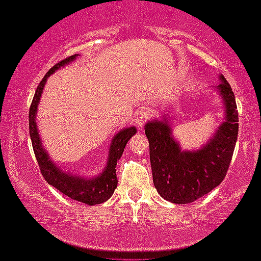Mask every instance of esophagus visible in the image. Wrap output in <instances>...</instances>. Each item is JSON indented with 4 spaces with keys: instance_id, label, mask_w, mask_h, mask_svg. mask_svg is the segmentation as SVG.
<instances>
[{
    "instance_id": "obj_1",
    "label": "esophagus",
    "mask_w": 261,
    "mask_h": 261,
    "mask_svg": "<svg viewBox=\"0 0 261 261\" xmlns=\"http://www.w3.org/2000/svg\"><path fill=\"white\" fill-rule=\"evenodd\" d=\"M147 119H149V111L145 109L138 110L137 114H136V116H135L136 125H137L138 128H141V126L145 124V121H147Z\"/></svg>"
}]
</instances>
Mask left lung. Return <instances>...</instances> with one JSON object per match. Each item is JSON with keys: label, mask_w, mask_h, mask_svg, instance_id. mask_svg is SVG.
Masks as SVG:
<instances>
[{"label": "left lung", "mask_w": 261, "mask_h": 261, "mask_svg": "<svg viewBox=\"0 0 261 261\" xmlns=\"http://www.w3.org/2000/svg\"><path fill=\"white\" fill-rule=\"evenodd\" d=\"M219 80L220 84L214 88L223 102L224 121L202 147L181 149L167 112L145 125L154 186L160 197L168 202H194L225 178L238 137V111L229 83L223 75H219Z\"/></svg>", "instance_id": "8db88e82"}]
</instances>
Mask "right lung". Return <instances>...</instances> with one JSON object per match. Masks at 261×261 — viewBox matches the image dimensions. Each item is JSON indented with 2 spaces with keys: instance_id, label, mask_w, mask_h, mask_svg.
<instances>
[{
  "instance_id": "obj_1",
  "label": "right lung",
  "mask_w": 261,
  "mask_h": 261,
  "mask_svg": "<svg viewBox=\"0 0 261 261\" xmlns=\"http://www.w3.org/2000/svg\"><path fill=\"white\" fill-rule=\"evenodd\" d=\"M79 54L68 57L63 59L56 66L53 67L51 70L44 76L41 83L38 84L37 89H36L35 97H33L32 105L30 109V136L32 141L33 151H35L36 159L41 169V173L44 176L47 184L58 189L61 193L64 195L70 197L71 199L79 200L81 203H85L88 205L99 204V203L106 202L107 199L111 198L114 194L115 189L118 186V177H116V164L118 160L123 155L125 145L133 135L137 133V129L135 126H129L119 130L116 135L112 137L111 143H110L109 156H107V163L105 166L103 171L98 173L97 176L93 177H84V176H77V174L68 173L59 168L51 158L47 154L46 149L42 145V141L40 135H38L37 123H36V115H37V107L40 103V98H41L44 87L46 84L47 79L51 73L56 72L57 70L64 67L66 64L72 63L79 58Z\"/></svg>"
}]
</instances>
